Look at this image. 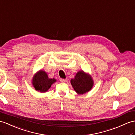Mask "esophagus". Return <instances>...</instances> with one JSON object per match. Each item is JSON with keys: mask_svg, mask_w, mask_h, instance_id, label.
I'll list each match as a JSON object with an SVG mask.
<instances>
[{"mask_svg": "<svg viewBox=\"0 0 135 135\" xmlns=\"http://www.w3.org/2000/svg\"><path fill=\"white\" fill-rule=\"evenodd\" d=\"M60 81L61 83H65V82L67 81V79H63V78H60Z\"/></svg>", "mask_w": 135, "mask_h": 135, "instance_id": "34e87169", "label": "esophagus"}]
</instances>
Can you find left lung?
Segmentation results:
<instances>
[{
	"mask_svg": "<svg viewBox=\"0 0 135 135\" xmlns=\"http://www.w3.org/2000/svg\"><path fill=\"white\" fill-rule=\"evenodd\" d=\"M70 83L78 94H84L89 91L94 86V81L91 75L84 70L78 71Z\"/></svg>",
	"mask_w": 135,
	"mask_h": 135,
	"instance_id": "obj_1",
	"label": "left lung"
}]
</instances>
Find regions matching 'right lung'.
I'll list each match as a JSON object with an SVG mask.
<instances>
[{
	"label": "right lung",
	"mask_w": 135,
	"mask_h": 135,
	"mask_svg": "<svg viewBox=\"0 0 135 135\" xmlns=\"http://www.w3.org/2000/svg\"><path fill=\"white\" fill-rule=\"evenodd\" d=\"M56 81L55 78H49L46 72L41 69L34 75L31 83L36 90L41 93H45L47 91L51 85Z\"/></svg>",
	"instance_id": "right-lung-1"
}]
</instances>
